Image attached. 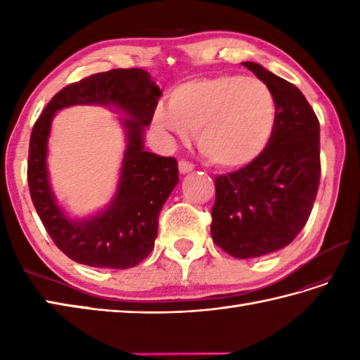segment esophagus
<instances>
[{
	"mask_svg": "<svg viewBox=\"0 0 360 360\" xmlns=\"http://www.w3.org/2000/svg\"><path fill=\"white\" fill-rule=\"evenodd\" d=\"M195 168V164L193 162H188V160H184V159H181L179 160V172L182 173V174H186V173H190Z\"/></svg>",
	"mask_w": 360,
	"mask_h": 360,
	"instance_id": "esophagus-1",
	"label": "esophagus"
}]
</instances>
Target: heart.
Segmentation results:
<instances>
[{
  "label": "heart",
  "instance_id": "1",
  "mask_svg": "<svg viewBox=\"0 0 360 360\" xmlns=\"http://www.w3.org/2000/svg\"><path fill=\"white\" fill-rule=\"evenodd\" d=\"M168 105L156 106V127L182 142L196 131L198 147L218 167L255 162L277 129V98L255 77L224 74L190 80L173 89Z\"/></svg>",
  "mask_w": 360,
  "mask_h": 360
}]
</instances>
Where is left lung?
I'll return each instance as SVG.
<instances>
[{"mask_svg": "<svg viewBox=\"0 0 360 360\" xmlns=\"http://www.w3.org/2000/svg\"><path fill=\"white\" fill-rule=\"evenodd\" d=\"M243 66L274 91L277 129L255 162L215 178L210 232L229 255L255 258L288 246L307 224L320 181V125L292 83L258 63Z\"/></svg>", "mask_w": 360, "mask_h": 360, "instance_id": "1", "label": "left lung"}]
</instances>
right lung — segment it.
Returning a JSON list of instances; mask_svg holds the SVG:
<instances>
[{
	"mask_svg": "<svg viewBox=\"0 0 360 360\" xmlns=\"http://www.w3.org/2000/svg\"><path fill=\"white\" fill-rule=\"evenodd\" d=\"M162 91L137 68L93 74L71 83L51 98L37 119L29 142L27 182L34 207L56 246L74 262L93 267L128 269L150 255L158 219L167 198L179 182L174 158L143 150L145 127ZM72 104H102L124 112L127 150L117 195L110 205L86 220H71L59 207L49 184L47 137L51 117Z\"/></svg>",
	"mask_w": 360,
	"mask_h": 360,
	"instance_id": "right-lung-1",
	"label": "right lung"
}]
</instances>
